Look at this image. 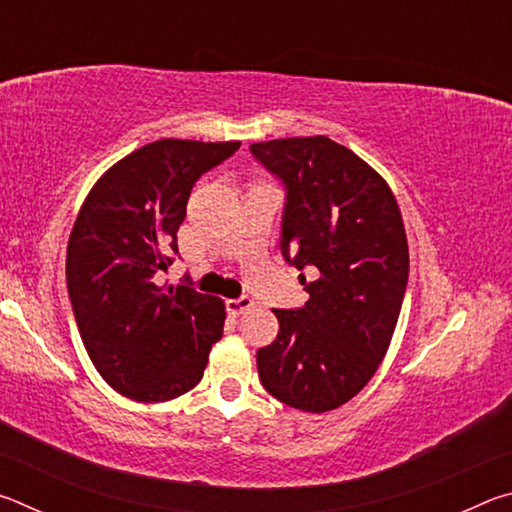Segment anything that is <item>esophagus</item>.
<instances>
[{
	"label": "esophagus",
	"mask_w": 512,
	"mask_h": 512,
	"mask_svg": "<svg viewBox=\"0 0 512 512\" xmlns=\"http://www.w3.org/2000/svg\"><path fill=\"white\" fill-rule=\"evenodd\" d=\"M255 300L248 298V296H241V298H235V300H228V311L232 316H241L246 314L248 309H253Z\"/></svg>",
	"instance_id": "1"
}]
</instances>
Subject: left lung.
<instances>
[{
	"mask_svg": "<svg viewBox=\"0 0 512 512\" xmlns=\"http://www.w3.org/2000/svg\"><path fill=\"white\" fill-rule=\"evenodd\" d=\"M287 185L282 253L300 275L305 307L273 309L277 339L257 350L268 393L298 411L350 402L391 345L400 318L409 244L400 205L379 173L325 135L250 144Z\"/></svg>",
	"mask_w": 512,
	"mask_h": 512,
	"instance_id": "8db88e82",
	"label": "left lung"
}]
</instances>
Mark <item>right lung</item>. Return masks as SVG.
<instances>
[{
  "mask_svg": "<svg viewBox=\"0 0 512 512\" xmlns=\"http://www.w3.org/2000/svg\"><path fill=\"white\" fill-rule=\"evenodd\" d=\"M241 142L164 140L112 164L92 185L67 241V291L94 368L128 400L167 402L201 381L223 336L225 302L160 287L178 253L198 178Z\"/></svg>",
  "mask_w": 512,
  "mask_h": 512,
  "instance_id": "1",
  "label": "right lung"
}]
</instances>
